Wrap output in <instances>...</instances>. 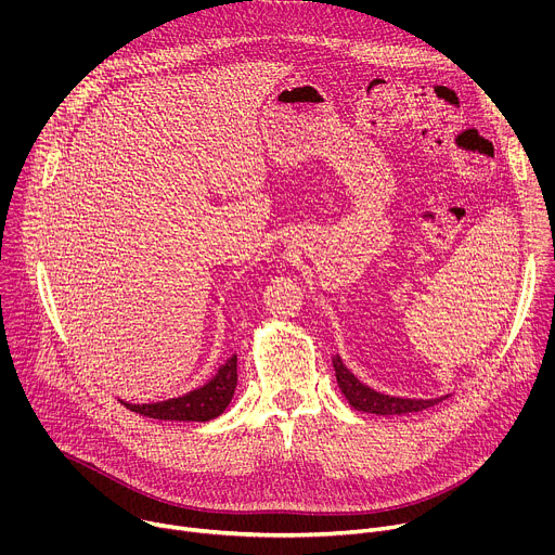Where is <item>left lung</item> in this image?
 I'll list each match as a JSON object with an SVG mask.
<instances>
[{"label": "left lung", "mask_w": 555, "mask_h": 555, "mask_svg": "<svg viewBox=\"0 0 555 555\" xmlns=\"http://www.w3.org/2000/svg\"><path fill=\"white\" fill-rule=\"evenodd\" d=\"M336 379L345 398L356 411L362 413H375V415H406V413H420L424 409H430L439 404L441 400H402V398H390V395L375 392L373 388L364 386L336 356L334 358Z\"/></svg>", "instance_id": "obj_1"}]
</instances>
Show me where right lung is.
I'll return each mask as SVG.
<instances>
[{
	"label": "right lung",
	"mask_w": 555,
	"mask_h": 555,
	"mask_svg": "<svg viewBox=\"0 0 555 555\" xmlns=\"http://www.w3.org/2000/svg\"><path fill=\"white\" fill-rule=\"evenodd\" d=\"M236 386V356H232L217 375L197 390L186 392L184 398L157 402V404H125L131 413H140L151 420L169 422H208L219 417L232 400Z\"/></svg>",
	"instance_id": "obj_1"
}]
</instances>
